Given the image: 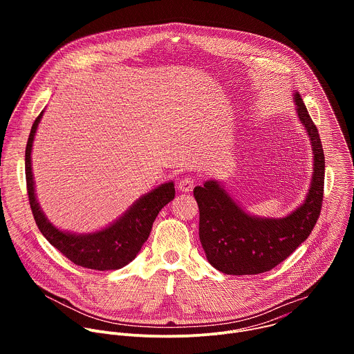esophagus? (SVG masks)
<instances>
[{"label": "esophagus", "mask_w": 354, "mask_h": 354, "mask_svg": "<svg viewBox=\"0 0 354 354\" xmlns=\"http://www.w3.org/2000/svg\"><path fill=\"white\" fill-rule=\"evenodd\" d=\"M193 185H194V179L190 176H185L178 182V187L182 192H190L193 189Z\"/></svg>", "instance_id": "esophagus-1"}]
</instances>
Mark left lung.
I'll return each mask as SVG.
<instances>
[{
    "label": "left lung",
    "instance_id": "obj_1",
    "mask_svg": "<svg viewBox=\"0 0 354 354\" xmlns=\"http://www.w3.org/2000/svg\"><path fill=\"white\" fill-rule=\"evenodd\" d=\"M294 102L313 145L314 172L306 200L292 213L281 218L250 216L213 179L193 190L200 212L201 246L209 263L225 274L269 272L310 236L319 217L325 179L324 149L318 129L298 92H294Z\"/></svg>",
    "mask_w": 354,
    "mask_h": 354
}]
</instances>
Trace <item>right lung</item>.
<instances>
[{
    "label": "right lung",
    "instance_id": "obj_1",
    "mask_svg": "<svg viewBox=\"0 0 354 354\" xmlns=\"http://www.w3.org/2000/svg\"><path fill=\"white\" fill-rule=\"evenodd\" d=\"M43 112L36 118L26 144L25 172L29 205L43 236L78 266L93 270H118L130 263L148 239L153 223L164 206L175 197L174 182H167L136 200L133 206L115 223L100 231L74 234L56 228L47 220L35 193L32 174V145Z\"/></svg>",
    "mask_w": 354,
    "mask_h": 354
}]
</instances>
